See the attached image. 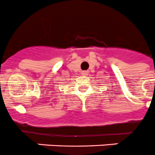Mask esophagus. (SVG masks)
<instances>
[{"instance_id": "obj_1", "label": "esophagus", "mask_w": 155, "mask_h": 155, "mask_svg": "<svg viewBox=\"0 0 155 155\" xmlns=\"http://www.w3.org/2000/svg\"><path fill=\"white\" fill-rule=\"evenodd\" d=\"M87 72H86V71H83V72H82V76H86V75H87Z\"/></svg>"}]
</instances>
